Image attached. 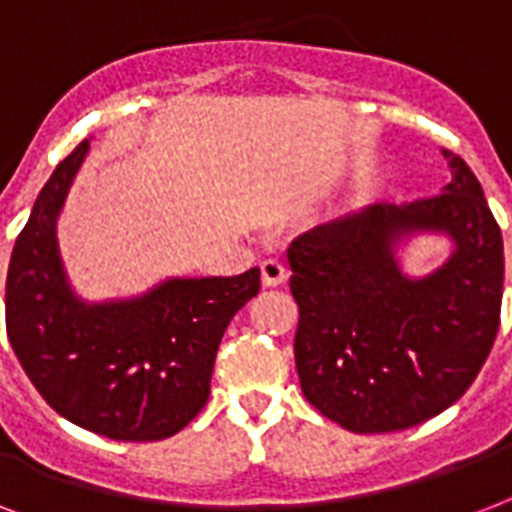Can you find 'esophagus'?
Listing matches in <instances>:
<instances>
[{
	"label": "esophagus",
	"mask_w": 512,
	"mask_h": 512,
	"mask_svg": "<svg viewBox=\"0 0 512 512\" xmlns=\"http://www.w3.org/2000/svg\"><path fill=\"white\" fill-rule=\"evenodd\" d=\"M260 276H263V287H279V284L287 281V268L279 260L268 257V260L260 263Z\"/></svg>",
	"instance_id": "1"
}]
</instances>
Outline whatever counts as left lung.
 <instances>
[{"label": "left lung", "mask_w": 512, "mask_h": 512, "mask_svg": "<svg viewBox=\"0 0 512 512\" xmlns=\"http://www.w3.org/2000/svg\"><path fill=\"white\" fill-rule=\"evenodd\" d=\"M452 183L412 204H372L316 225L287 249L300 308L303 396L350 433H390L436 417L481 372L500 329L505 252L481 183L446 151ZM446 232L453 257L409 280L395 247Z\"/></svg>", "instance_id": "left-lung-1"}]
</instances>
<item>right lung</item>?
<instances>
[{
    "label": "right lung",
    "mask_w": 512,
    "mask_h": 512,
    "mask_svg": "<svg viewBox=\"0 0 512 512\" xmlns=\"http://www.w3.org/2000/svg\"><path fill=\"white\" fill-rule=\"evenodd\" d=\"M87 151L82 140L55 167L15 239L4 287L7 337L60 417L114 441H162L207 404L225 327L260 292V268L82 303L60 263L55 220Z\"/></svg>",
    "instance_id": "add662e5"
}]
</instances>
